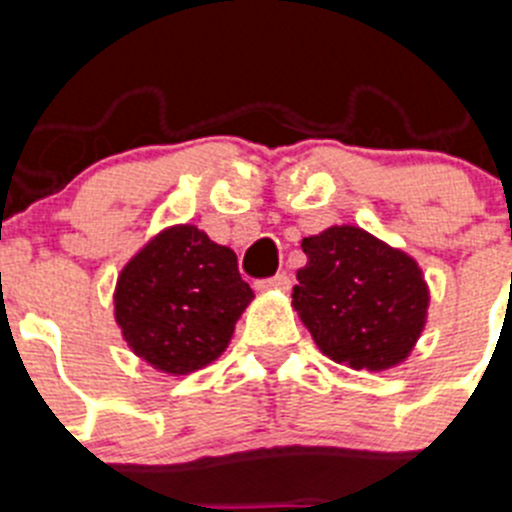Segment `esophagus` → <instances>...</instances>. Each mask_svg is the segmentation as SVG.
<instances>
[{
	"label": "esophagus",
	"instance_id": "1",
	"mask_svg": "<svg viewBox=\"0 0 512 512\" xmlns=\"http://www.w3.org/2000/svg\"><path fill=\"white\" fill-rule=\"evenodd\" d=\"M289 287H292V279H289L287 274H277V277L261 279V282H256V289H259V292H271V289H277V292H287Z\"/></svg>",
	"mask_w": 512,
	"mask_h": 512
}]
</instances>
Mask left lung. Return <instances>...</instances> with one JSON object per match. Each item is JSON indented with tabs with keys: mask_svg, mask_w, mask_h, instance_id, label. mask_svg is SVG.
<instances>
[{
	"mask_svg": "<svg viewBox=\"0 0 512 512\" xmlns=\"http://www.w3.org/2000/svg\"><path fill=\"white\" fill-rule=\"evenodd\" d=\"M292 307L328 359L387 372L413 354L428 323L431 289L418 261L359 225L302 238Z\"/></svg>",
	"mask_w": 512,
	"mask_h": 512,
	"instance_id": "1",
	"label": "left lung"
}]
</instances>
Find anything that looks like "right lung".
Listing matches in <instances>:
<instances>
[{"instance_id":"obj_1","label":"right lung","mask_w":512,"mask_h":512,"mask_svg":"<svg viewBox=\"0 0 512 512\" xmlns=\"http://www.w3.org/2000/svg\"><path fill=\"white\" fill-rule=\"evenodd\" d=\"M253 289L238 274L233 248L197 225H169L122 266L115 323L140 361L184 377L228 348Z\"/></svg>"}]
</instances>
